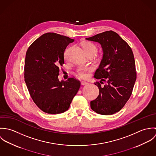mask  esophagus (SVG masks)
<instances>
[{
  "label": "esophagus",
  "instance_id": "obj_1",
  "mask_svg": "<svg viewBox=\"0 0 156 156\" xmlns=\"http://www.w3.org/2000/svg\"><path fill=\"white\" fill-rule=\"evenodd\" d=\"M88 84V83L87 82H85V81H82L81 82V85H87Z\"/></svg>",
  "mask_w": 156,
  "mask_h": 156
}]
</instances>
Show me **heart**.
I'll list each match as a JSON object with an SVG mask.
<instances>
[{"label": "heart", "instance_id": "1", "mask_svg": "<svg viewBox=\"0 0 156 156\" xmlns=\"http://www.w3.org/2000/svg\"><path fill=\"white\" fill-rule=\"evenodd\" d=\"M82 47L87 55H93L95 56L98 52L97 46L91 42H84L82 44ZM90 71V68L88 67H80L76 70L79 76L81 78H86L88 76V73Z\"/></svg>", "mask_w": 156, "mask_h": 156}]
</instances>
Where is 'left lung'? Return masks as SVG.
I'll use <instances>...</instances> for the list:
<instances>
[{
  "instance_id": "1",
  "label": "left lung",
  "mask_w": 156,
  "mask_h": 156,
  "mask_svg": "<svg viewBox=\"0 0 156 156\" xmlns=\"http://www.w3.org/2000/svg\"><path fill=\"white\" fill-rule=\"evenodd\" d=\"M86 39L99 43L103 50L101 63L94 74L95 78L100 79L94 83L99 95L90 101V108L98 114L112 115L124 106L132 95L136 80L133 53L129 45L112 30Z\"/></svg>"
}]
</instances>
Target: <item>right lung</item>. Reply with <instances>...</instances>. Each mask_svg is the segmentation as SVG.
<instances>
[{"instance_id": "add662e5", "label": "right lung", "mask_w": 156, "mask_h": 156, "mask_svg": "<svg viewBox=\"0 0 156 156\" xmlns=\"http://www.w3.org/2000/svg\"><path fill=\"white\" fill-rule=\"evenodd\" d=\"M74 40L49 32L28 48L24 61V81L35 105L45 113L58 114L67 111L80 87L74 77L59 82V68L64 64V51Z\"/></svg>"}]
</instances>
